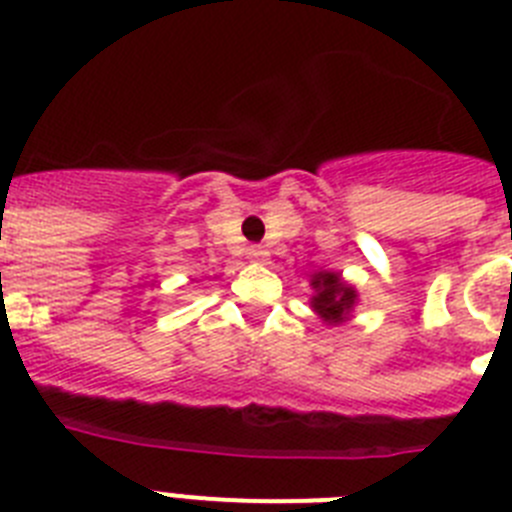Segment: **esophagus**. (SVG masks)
<instances>
[{"label": "esophagus", "instance_id": "esophagus-1", "mask_svg": "<svg viewBox=\"0 0 512 512\" xmlns=\"http://www.w3.org/2000/svg\"><path fill=\"white\" fill-rule=\"evenodd\" d=\"M248 259L251 261H264L266 256H269V251H266L264 246H248Z\"/></svg>", "mask_w": 512, "mask_h": 512}]
</instances>
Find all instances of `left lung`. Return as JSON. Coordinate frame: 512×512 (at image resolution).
I'll return each instance as SVG.
<instances>
[{
	"label": "left lung",
	"instance_id": "1",
	"mask_svg": "<svg viewBox=\"0 0 512 512\" xmlns=\"http://www.w3.org/2000/svg\"><path fill=\"white\" fill-rule=\"evenodd\" d=\"M312 287L318 295L312 297V307L320 312L328 323H343L346 312L354 307L356 292L333 271H320L312 277Z\"/></svg>",
	"mask_w": 512,
	"mask_h": 512
}]
</instances>
